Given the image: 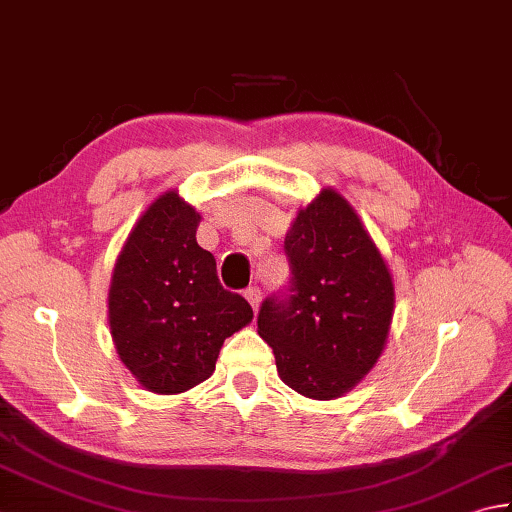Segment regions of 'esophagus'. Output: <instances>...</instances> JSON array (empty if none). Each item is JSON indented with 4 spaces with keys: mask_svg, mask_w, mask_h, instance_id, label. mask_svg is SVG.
I'll return each instance as SVG.
<instances>
[{
    "mask_svg": "<svg viewBox=\"0 0 512 512\" xmlns=\"http://www.w3.org/2000/svg\"><path fill=\"white\" fill-rule=\"evenodd\" d=\"M245 298L249 301V305L254 307V310H258V303H260V298H263V292H260L256 285H252V287L245 289Z\"/></svg>",
    "mask_w": 512,
    "mask_h": 512,
    "instance_id": "esophagus-1",
    "label": "esophagus"
}]
</instances>
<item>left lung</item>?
<instances>
[{"mask_svg": "<svg viewBox=\"0 0 512 512\" xmlns=\"http://www.w3.org/2000/svg\"><path fill=\"white\" fill-rule=\"evenodd\" d=\"M289 285L260 305L258 334L283 383L330 401L368 374L388 341L394 285L374 240L339 191L321 189L285 236Z\"/></svg>", "mask_w": 512, "mask_h": 512, "instance_id": "obj_1", "label": "left lung"}]
</instances>
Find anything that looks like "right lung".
Returning a JSON list of instances; mask_svg holds the SVG:
<instances>
[{
	"label": "right lung",
	"instance_id": "obj_1",
	"mask_svg": "<svg viewBox=\"0 0 512 512\" xmlns=\"http://www.w3.org/2000/svg\"><path fill=\"white\" fill-rule=\"evenodd\" d=\"M198 223L178 191H165L131 229L113 267L115 350L156 394H180L209 379L227 336L254 318L243 296L220 285L216 258L196 243Z\"/></svg>",
	"mask_w": 512,
	"mask_h": 512
}]
</instances>
